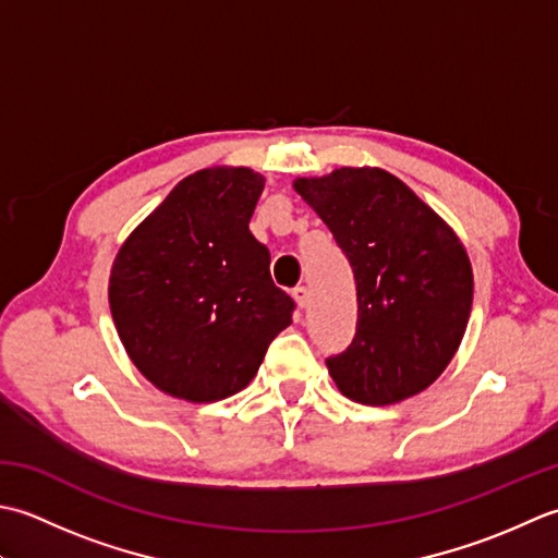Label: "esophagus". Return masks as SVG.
<instances>
[{"mask_svg":"<svg viewBox=\"0 0 558 558\" xmlns=\"http://www.w3.org/2000/svg\"><path fill=\"white\" fill-rule=\"evenodd\" d=\"M293 301L299 303V308H305V305H308V301H311L308 289H305V287H295V289H293Z\"/></svg>","mask_w":558,"mask_h":558,"instance_id":"obj_1","label":"esophagus"}]
</instances>
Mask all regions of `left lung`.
Wrapping results in <instances>:
<instances>
[{
    "mask_svg": "<svg viewBox=\"0 0 558 558\" xmlns=\"http://www.w3.org/2000/svg\"><path fill=\"white\" fill-rule=\"evenodd\" d=\"M344 250L356 279V337L327 371L344 397L385 407L409 400L448 368L470 323L474 275L450 226L383 168L295 178Z\"/></svg>",
    "mask_w": 558,
    "mask_h": 558,
    "instance_id": "8db88e82",
    "label": "left lung"
}]
</instances>
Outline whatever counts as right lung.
<instances>
[{"instance_id":"obj_1","label":"right lung","mask_w":558,"mask_h":558,"mask_svg":"<svg viewBox=\"0 0 558 558\" xmlns=\"http://www.w3.org/2000/svg\"><path fill=\"white\" fill-rule=\"evenodd\" d=\"M265 178L214 166L180 180L128 235L110 267L120 342L158 390L216 402L247 388L293 301L269 277L250 233Z\"/></svg>"}]
</instances>
